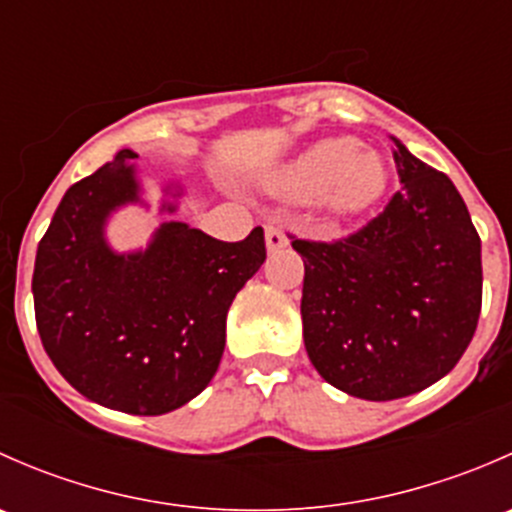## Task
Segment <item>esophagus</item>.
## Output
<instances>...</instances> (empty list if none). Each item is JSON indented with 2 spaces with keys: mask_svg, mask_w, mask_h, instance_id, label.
I'll list each match as a JSON object with an SVG mask.
<instances>
[{
  "mask_svg": "<svg viewBox=\"0 0 512 512\" xmlns=\"http://www.w3.org/2000/svg\"><path fill=\"white\" fill-rule=\"evenodd\" d=\"M265 240H267V250H282V247H287V235L282 232L280 225H272L267 223L265 225Z\"/></svg>",
  "mask_w": 512,
  "mask_h": 512,
  "instance_id": "1",
  "label": "esophagus"
}]
</instances>
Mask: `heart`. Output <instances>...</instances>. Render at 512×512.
I'll return each instance as SVG.
<instances>
[{"label": "heart", "mask_w": 512, "mask_h": 512, "mask_svg": "<svg viewBox=\"0 0 512 512\" xmlns=\"http://www.w3.org/2000/svg\"><path fill=\"white\" fill-rule=\"evenodd\" d=\"M292 200H322L332 215L347 218L371 208L384 195L386 168L379 153L352 138H327L294 158L275 178Z\"/></svg>", "instance_id": "obj_1"}]
</instances>
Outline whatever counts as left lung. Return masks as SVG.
Listing matches in <instances>:
<instances>
[{"instance_id":"1","label":"left lung","mask_w":512,"mask_h":512,"mask_svg":"<svg viewBox=\"0 0 512 512\" xmlns=\"http://www.w3.org/2000/svg\"><path fill=\"white\" fill-rule=\"evenodd\" d=\"M401 188L376 218L332 242L292 237L304 260L309 361L356 399L391 401L436 384L476 334L480 237L446 173L394 153Z\"/></svg>"}]
</instances>
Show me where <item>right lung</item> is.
Listing matches in <instances>:
<instances>
[{
	"mask_svg": "<svg viewBox=\"0 0 512 512\" xmlns=\"http://www.w3.org/2000/svg\"><path fill=\"white\" fill-rule=\"evenodd\" d=\"M121 151L66 190L36 250V329L59 374L108 409L160 416L215 376L235 294L265 262V232L223 242L165 223L146 252L113 255L103 220L136 200Z\"/></svg>",
	"mask_w": 512,
	"mask_h": 512,
	"instance_id": "right-lung-1",
	"label": "right lung"
}]
</instances>
